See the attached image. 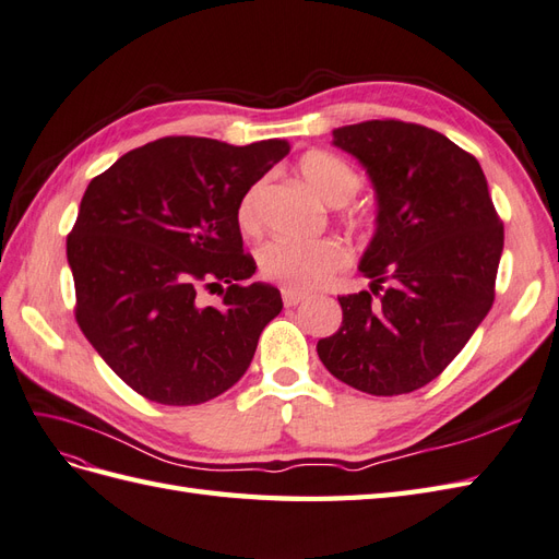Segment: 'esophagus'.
Listing matches in <instances>:
<instances>
[{
	"instance_id": "34e87169",
	"label": "esophagus",
	"mask_w": 559,
	"mask_h": 559,
	"mask_svg": "<svg viewBox=\"0 0 559 559\" xmlns=\"http://www.w3.org/2000/svg\"><path fill=\"white\" fill-rule=\"evenodd\" d=\"M302 299H307L305 293H297V290H290V288L283 290V305L285 307H297L299 302H302Z\"/></svg>"
}]
</instances>
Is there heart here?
Listing matches in <instances>:
<instances>
[{"mask_svg":"<svg viewBox=\"0 0 559 559\" xmlns=\"http://www.w3.org/2000/svg\"><path fill=\"white\" fill-rule=\"evenodd\" d=\"M299 175L307 181L309 189L317 193L328 205H347L349 200L361 189V175L347 160L325 153L311 151L299 157ZM260 195L262 183H254L252 189L240 198L236 219L246 234H257L262 228L260 214ZM340 222L349 231L368 234L376 228V212L368 207H347L340 214ZM260 271L269 281H276L290 290H317L335 274L349 264V250L335 238H323L313 242H297L288 238H274L260 248Z\"/></svg>","mask_w":559,"mask_h":559,"instance_id":"obj_1","label":"heart"}]
</instances>
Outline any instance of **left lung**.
<instances>
[{
    "instance_id": "left-lung-1",
    "label": "left lung",
    "mask_w": 559,
    "mask_h": 559,
    "mask_svg": "<svg viewBox=\"0 0 559 559\" xmlns=\"http://www.w3.org/2000/svg\"><path fill=\"white\" fill-rule=\"evenodd\" d=\"M333 143L373 179L378 231L359 266L370 290L337 297L342 325L319 340V359L359 392H416L489 313L503 222L477 157L429 127L366 120Z\"/></svg>"
}]
</instances>
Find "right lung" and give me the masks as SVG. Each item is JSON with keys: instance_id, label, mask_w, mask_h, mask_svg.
Returning <instances> with one entry per match:
<instances>
[{"instance_id": "1", "label": "right lung", "mask_w": 559, "mask_h": 559, "mask_svg": "<svg viewBox=\"0 0 559 559\" xmlns=\"http://www.w3.org/2000/svg\"><path fill=\"white\" fill-rule=\"evenodd\" d=\"M288 151L278 139L165 136L90 181L66 240L75 321L148 402L195 406L234 388L281 313L274 285L242 283L257 264L236 212ZM214 287L223 305L205 308L199 293Z\"/></svg>"}]
</instances>
